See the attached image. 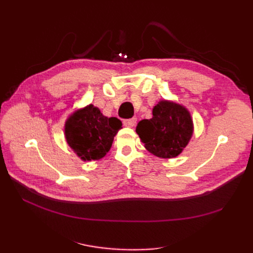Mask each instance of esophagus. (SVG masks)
Returning a JSON list of instances; mask_svg holds the SVG:
<instances>
[{
  "mask_svg": "<svg viewBox=\"0 0 253 253\" xmlns=\"http://www.w3.org/2000/svg\"><path fill=\"white\" fill-rule=\"evenodd\" d=\"M136 121H137L136 118L126 119V120H124V125H125V126H127V127H133L136 125Z\"/></svg>",
  "mask_w": 253,
  "mask_h": 253,
  "instance_id": "1",
  "label": "esophagus"
}]
</instances>
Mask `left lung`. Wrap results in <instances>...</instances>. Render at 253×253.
Wrapping results in <instances>:
<instances>
[{"label": "left lung", "mask_w": 253, "mask_h": 253, "mask_svg": "<svg viewBox=\"0 0 253 253\" xmlns=\"http://www.w3.org/2000/svg\"><path fill=\"white\" fill-rule=\"evenodd\" d=\"M144 147L160 158H173L186 148L193 133L189 112L181 105L160 101L153 109V117L136 126Z\"/></svg>", "instance_id": "left-lung-1"}]
</instances>
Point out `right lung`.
I'll return each instance as SVG.
<instances>
[{
    "label": "right lung",
    "mask_w": 253,
    "mask_h": 253,
    "mask_svg": "<svg viewBox=\"0 0 253 253\" xmlns=\"http://www.w3.org/2000/svg\"><path fill=\"white\" fill-rule=\"evenodd\" d=\"M116 117L103 116L93 104L75 112L65 124V137L70 147L83 160H98L106 155L114 136L121 128Z\"/></svg>",
    "instance_id": "add662e5"
}]
</instances>
